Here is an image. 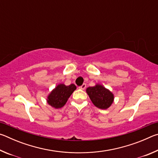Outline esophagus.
<instances>
[{
    "label": "esophagus",
    "mask_w": 158,
    "mask_h": 158,
    "mask_svg": "<svg viewBox=\"0 0 158 158\" xmlns=\"http://www.w3.org/2000/svg\"><path fill=\"white\" fill-rule=\"evenodd\" d=\"M85 87H86V85H85V84H84L83 85H81V86H79V89H81V90H85Z\"/></svg>",
    "instance_id": "34e87169"
}]
</instances>
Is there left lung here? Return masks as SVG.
I'll return each instance as SVG.
<instances>
[{
  "instance_id": "8db88e82",
  "label": "left lung",
  "mask_w": 158,
  "mask_h": 158,
  "mask_svg": "<svg viewBox=\"0 0 158 158\" xmlns=\"http://www.w3.org/2000/svg\"><path fill=\"white\" fill-rule=\"evenodd\" d=\"M86 93L93 105L101 109H108L114 100L113 93L100 84H97L95 86L87 88Z\"/></svg>"
}]
</instances>
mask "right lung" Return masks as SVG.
I'll use <instances>...</instances> for the list:
<instances>
[{"label": "right lung", "mask_w": 158, "mask_h": 158, "mask_svg": "<svg viewBox=\"0 0 158 158\" xmlns=\"http://www.w3.org/2000/svg\"><path fill=\"white\" fill-rule=\"evenodd\" d=\"M76 89V85L73 84L69 85L58 84L47 96V103L55 109L63 107Z\"/></svg>", "instance_id": "add662e5"}]
</instances>
